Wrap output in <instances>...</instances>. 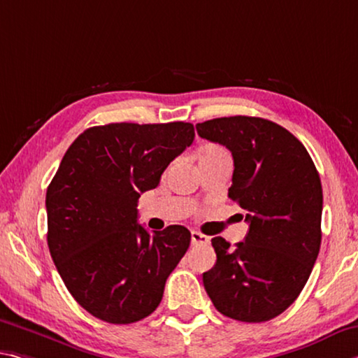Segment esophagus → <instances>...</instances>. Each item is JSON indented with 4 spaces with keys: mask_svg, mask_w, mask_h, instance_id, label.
I'll use <instances>...</instances> for the list:
<instances>
[{
    "mask_svg": "<svg viewBox=\"0 0 358 358\" xmlns=\"http://www.w3.org/2000/svg\"><path fill=\"white\" fill-rule=\"evenodd\" d=\"M191 242H192V245H208L210 237L208 236H203V234H201V232H197V231H192L191 232Z\"/></svg>",
    "mask_w": 358,
    "mask_h": 358,
    "instance_id": "esophagus-1",
    "label": "esophagus"
}]
</instances>
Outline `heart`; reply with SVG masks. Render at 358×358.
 Returning a JSON list of instances; mask_svg holds the SVG:
<instances>
[{
  "label": "heart",
  "mask_w": 358,
  "mask_h": 358,
  "mask_svg": "<svg viewBox=\"0 0 358 358\" xmlns=\"http://www.w3.org/2000/svg\"><path fill=\"white\" fill-rule=\"evenodd\" d=\"M215 152H226L223 148H220V146H208V148L203 151V156L206 155H215Z\"/></svg>",
  "instance_id": "b5f03b06"
}]
</instances>
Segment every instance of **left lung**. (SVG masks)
Segmentation results:
<instances>
[{
    "label": "left lung",
    "instance_id": "1",
    "mask_svg": "<svg viewBox=\"0 0 358 358\" xmlns=\"http://www.w3.org/2000/svg\"><path fill=\"white\" fill-rule=\"evenodd\" d=\"M234 159L228 196L245 210V241L213 237L217 263L206 292L229 319L258 323L280 315L308 282L322 242V183L308 150L263 117H217L196 126Z\"/></svg>",
    "mask_w": 358,
    "mask_h": 358
}]
</instances>
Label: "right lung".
<instances>
[{
  "label": "right lung",
  "instance_id": "right-lung-1",
  "mask_svg": "<svg viewBox=\"0 0 358 358\" xmlns=\"http://www.w3.org/2000/svg\"><path fill=\"white\" fill-rule=\"evenodd\" d=\"M192 140L189 122L106 124L84 130L62 159L46 192L49 252L97 319L126 325L161 303L191 232L172 224L151 236L138 224V197Z\"/></svg>",
  "mask_w": 358,
  "mask_h": 358
}]
</instances>
